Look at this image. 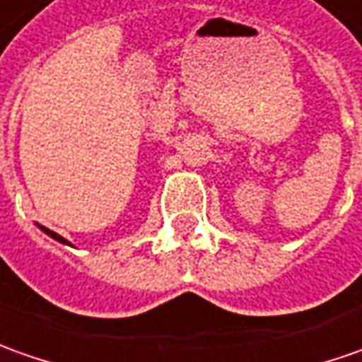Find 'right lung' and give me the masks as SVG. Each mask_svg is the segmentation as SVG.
<instances>
[{
	"label": "right lung",
	"instance_id": "1",
	"mask_svg": "<svg viewBox=\"0 0 362 362\" xmlns=\"http://www.w3.org/2000/svg\"><path fill=\"white\" fill-rule=\"evenodd\" d=\"M37 226H40V224H37ZM40 230L45 232V234H47V236H52V238H54V240H57V243L68 244V246H71V244H69L68 240H66V238H64V236H59V234H56V232H54V230H49V228H45V226H40Z\"/></svg>",
	"mask_w": 362,
	"mask_h": 362
}]
</instances>
